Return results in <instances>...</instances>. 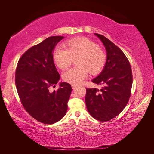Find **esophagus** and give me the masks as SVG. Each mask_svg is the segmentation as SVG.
Listing matches in <instances>:
<instances>
[{"label":"esophagus","mask_w":154,"mask_h":154,"mask_svg":"<svg viewBox=\"0 0 154 154\" xmlns=\"http://www.w3.org/2000/svg\"><path fill=\"white\" fill-rule=\"evenodd\" d=\"M71 87H72V89H75V88L77 87V86L75 85H71Z\"/></svg>","instance_id":"1"}]
</instances>
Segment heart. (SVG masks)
<instances>
[{
  "mask_svg": "<svg viewBox=\"0 0 154 154\" xmlns=\"http://www.w3.org/2000/svg\"><path fill=\"white\" fill-rule=\"evenodd\" d=\"M66 49L56 47L53 51V60L61 70L71 65L77 59L76 67L71 68L63 74V79L71 85H80L88 73L96 75L104 67L106 54L95 42L84 37L74 38L66 42Z\"/></svg>",
  "mask_w": 154,
  "mask_h": 154,
  "instance_id": "1",
  "label": "heart"
}]
</instances>
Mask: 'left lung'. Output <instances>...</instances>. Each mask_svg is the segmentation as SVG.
Listing matches in <instances>:
<instances>
[{
    "label": "left lung",
    "instance_id": "1",
    "mask_svg": "<svg viewBox=\"0 0 154 154\" xmlns=\"http://www.w3.org/2000/svg\"><path fill=\"white\" fill-rule=\"evenodd\" d=\"M106 48L105 67L92 82L102 85L97 88H86L87 109L94 119L106 122L122 112L128 103L132 86L130 63L120 49L104 35L95 34Z\"/></svg>",
    "mask_w": 154,
    "mask_h": 154
}]
</instances>
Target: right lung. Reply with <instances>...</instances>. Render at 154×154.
Returning <instances> with one entry per match:
<instances>
[{
  "instance_id": "add662e5",
  "label": "right lung",
  "mask_w": 154,
  "mask_h": 154,
  "mask_svg": "<svg viewBox=\"0 0 154 154\" xmlns=\"http://www.w3.org/2000/svg\"><path fill=\"white\" fill-rule=\"evenodd\" d=\"M63 36H51L32 48L20 57L15 83L21 103L27 112L44 124L57 122L67 110L72 91L70 84L60 83L52 91L60 75L55 66L53 50Z\"/></svg>"
}]
</instances>
